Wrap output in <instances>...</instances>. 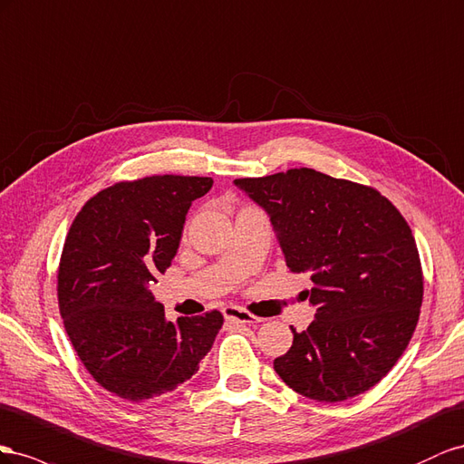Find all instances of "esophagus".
Listing matches in <instances>:
<instances>
[{
	"label": "esophagus",
	"instance_id": "obj_1",
	"mask_svg": "<svg viewBox=\"0 0 464 464\" xmlns=\"http://www.w3.org/2000/svg\"><path fill=\"white\" fill-rule=\"evenodd\" d=\"M223 316H225V319H227V321H235V323H241V324H255V323H260L258 316H255L253 313H248V311H245V309H241V307H233V305L223 309Z\"/></svg>",
	"mask_w": 464,
	"mask_h": 464
}]
</instances>
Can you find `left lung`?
<instances>
[{
    "mask_svg": "<svg viewBox=\"0 0 464 464\" xmlns=\"http://www.w3.org/2000/svg\"><path fill=\"white\" fill-rule=\"evenodd\" d=\"M270 214L289 272L311 274L303 291L316 319L274 360L289 389L342 402L385 377L412 338L423 272L412 229L373 187L299 167L237 179Z\"/></svg>",
    "mask_w": 464,
    "mask_h": 464,
    "instance_id": "1",
    "label": "left lung"
}]
</instances>
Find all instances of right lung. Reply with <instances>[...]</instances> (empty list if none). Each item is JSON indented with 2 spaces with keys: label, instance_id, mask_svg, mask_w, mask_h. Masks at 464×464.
Here are the masks:
<instances>
[{
  "label": "right lung",
  "instance_id": "right-lung-1",
  "mask_svg": "<svg viewBox=\"0 0 464 464\" xmlns=\"http://www.w3.org/2000/svg\"><path fill=\"white\" fill-rule=\"evenodd\" d=\"M209 177L116 182L79 209L58 266L63 328L89 375L130 402L188 381L223 324L219 311L165 319L150 285L177 255L187 211Z\"/></svg>",
  "mask_w": 464,
  "mask_h": 464
}]
</instances>
